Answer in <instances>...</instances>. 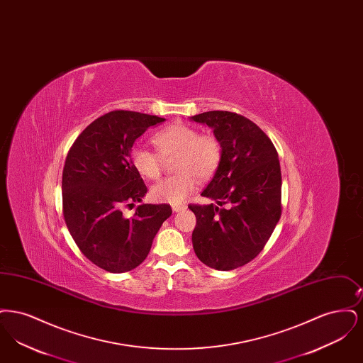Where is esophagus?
I'll return each mask as SVG.
<instances>
[{
    "label": "esophagus",
    "mask_w": 363,
    "mask_h": 363,
    "mask_svg": "<svg viewBox=\"0 0 363 363\" xmlns=\"http://www.w3.org/2000/svg\"><path fill=\"white\" fill-rule=\"evenodd\" d=\"M174 212H181V211H185L186 206L185 204H174L173 207Z\"/></svg>",
    "instance_id": "esophagus-1"
}]
</instances>
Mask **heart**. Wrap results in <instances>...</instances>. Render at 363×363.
<instances>
[{"label":"heart","mask_w":363,"mask_h":363,"mask_svg":"<svg viewBox=\"0 0 363 363\" xmlns=\"http://www.w3.org/2000/svg\"><path fill=\"white\" fill-rule=\"evenodd\" d=\"M157 150L151 151L135 145L130 151V162L141 177L157 179L166 160H174L177 175L169 177L151 189V197L157 203L181 204L197 188L199 178L209 179L218 170L222 160V144L213 135L199 133L193 126L173 123L152 136Z\"/></svg>","instance_id":"heart-1"}]
</instances>
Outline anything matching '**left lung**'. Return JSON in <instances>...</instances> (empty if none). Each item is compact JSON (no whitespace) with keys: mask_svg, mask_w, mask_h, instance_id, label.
Listing matches in <instances>:
<instances>
[{"mask_svg":"<svg viewBox=\"0 0 363 363\" xmlns=\"http://www.w3.org/2000/svg\"><path fill=\"white\" fill-rule=\"evenodd\" d=\"M208 125L222 144V160L201 196L215 204H190L197 223L196 256L218 271L247 264L264 249L281 215V173L277 148L255 122L231 111L190 118Z\"/></svg>","mask_w":363,"mask_h":363,"instance_id":"obj_1","label":"left lung"}]
</instances>
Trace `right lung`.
Segmentation results:
<instances>
[{
  "mask_svg": "<svg viewBox=\"0 0 363 363\" xmlns=\"http://www.w3.org/2000/svg\"><path fill=\"white\" fill-rule=\"evenodd\" d=\"M166 120L114 110L89 123L76 138L62 172V211L72 238L86 259L111 274L138 267L156 233L172 216L169 204H141L126 218L147 186L130 162V151L148 128Z\"/></svg>",
  "mask_w": 363,
  "mask_h": 363,
  "instance_id": "right-lung-1",
  "label": "right lung"
}]
</instances>
